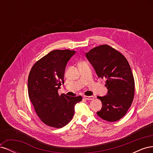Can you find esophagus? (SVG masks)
<instances>
[{"mask_svg":"<svg viewBox=\"0 0 153 153\" xmlns=\"http://www.w3.org/2000/svg\"><path fill=\"white\" fill-rule=\"evenodd\" d=\"M84 98L85 100H92L94 99V97L93 96H84Z\"/></svg>","mask_w":153,"mask_h":153,"instance_id":"1","label":"esophagus"}]
</instances>
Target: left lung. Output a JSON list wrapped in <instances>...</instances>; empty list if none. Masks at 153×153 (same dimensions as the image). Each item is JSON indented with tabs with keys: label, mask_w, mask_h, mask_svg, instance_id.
<instances>
[{
	"label": "left lung",
	"mask_w": 153,
	"mask_h": 153,
	"mask_svg": "<svg viewBox=\"0 0 153 153\" xmlns=\"http://www.w3.org/2000/svg\"><path fill=\"white\" fill-rule=\"evenodd\" d=\"M85 55L98 76L106 80L108 92L97 97L102 103L97 114L108 122L119 121L131 106L135 93V81L127 59L107 45L94 47Z\"/></svg>",
	"instance_id": "left-lung-1"
}]
</instances>
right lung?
Listing matches in <instances>:
<instances>
[{
	"label": "right lung",
	"mask_w": 153,
	"mask_h": 153,
	"mask_svg": "<svg viewBox=\"0 0 153 153\" xmlns=\"http://www.w3.org/2000/svg\"><path fill=\"white\" fill-rule=\"evenodd\" d=\"M75 53L69 50H55L37 61L28 78V93L36 114L47 126L61 128L72 119L75 105L82 101L81 96L59 95L64 83L68 61Z\"/></svg>",
	"instance_id": "add662e5"
}]
</instances>
